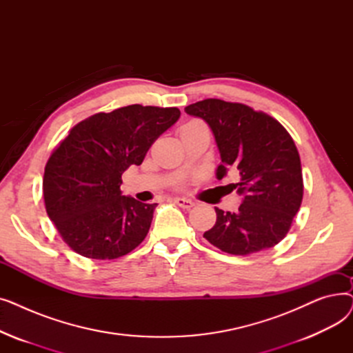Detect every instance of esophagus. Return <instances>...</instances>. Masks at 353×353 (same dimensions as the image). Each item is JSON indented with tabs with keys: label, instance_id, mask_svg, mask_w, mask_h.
Instances as JSON below:
<instances>
[{
	"label": "esophagus",
	"instance_id": "obj_1",
	"mask_svg": "<svg viewBox=\"0 0 353 353\" xmlns=\"http://www.w3.org/2000/svg\"><path fill=\"white\" fill-rule=\"evenodd\" d=\"M174 203H176V205H179L180 208L188 209V210L194 206V201H193V200L184 199V197H176V199H174Z\"/></svg>",
	"mask_w": 353,
	"mask_h": 353
}]
</instances>
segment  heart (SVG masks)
I'll return each mask as SVG.
<instances>
[{"instance_id": "b5f03b06", "label": "heart", "mask_w": 353, "mask_h": 353, "mask_svg": "<svg viewBox=\"0 0 353 353\" xmlns=\"http://www.w3.org/2000/svg\"><path fill=\"white\" fill-rule=\"evenodd\" d=\"M196 123H199V121H189L188 124H184L183 127H186V125H193V124H196Z\"/></svg>"}]
</instances>
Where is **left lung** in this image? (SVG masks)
<instances>
[{"label":"left lung","instance_id":"1","mask_svg":"<svg viewBox=\"0 0 353 353\" xmlns=\"http://www.w3.org/2000/svg\"><path fill=\"white\" fill-rule=\"evenodd\" d=\"M184 111L210 125L221 159L216 176L221 180L229 169L237 170L240 181L232 188L243 197L236 213L214 208L216 223L203 237L240 256L279 243L303 199L301 157L288 130L242 103L206 99Z\"/></svg>","mask_w":353,"mask_h":353}]
</instances>
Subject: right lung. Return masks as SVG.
<instances>
[{
    "label": "right lung",
    "mask_w": 353,
    "mask_h": 353,
    "mask_svg": "<svg viewBox=\"0 0 353 353\" xmlns=\"http://www.w3.org/2000/svg\"><path fill=\"white\" fill-rule=\"evenodd\" d=\"M180 117L177 107L132 104L74 125L44 170L46 210L74 252L111 261L134 250L150 229L157 203L121 196V174Z\"/></svg>",
    "instance_id": "1"
}]
</instances>
